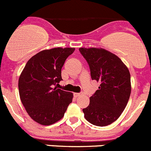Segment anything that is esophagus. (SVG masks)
<instances>
[{
  "instance_id": "obj_1",
  "label": "esophagus",
  "mask_w": 151,
  "mask_h": 151,
  "mask_svg": "<svg viewBox=\"0 0 151 151\" xmlns=\"http://www.w3.org/2000/svg\"><path fill=\"white\" fill-rule=\"evenodd\" d=\"M82 95V93H78V92H75V93H74V96H75L76 98H77V97L80 96V95Z\"/></svg>"
}]
</instances>
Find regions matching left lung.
Instances as JSON below:
<instances>
[{
  "label": "left lung",
  "mask_w": 151,
  "mask_h": 151,
  "mask_svg": "<svg viewBox=\"0 0 151 151\" xmlns=\"http://www.w3.org/2000/svg\"><path fill=\"white\" fill-rule=\"evenodd\" d=\"M90 68L91 78L101 83L83 109L84 117L97 126L117 120L124 111L131 91V75L126 65L114 53L101 47H80Z\"/></svg>",
  "instance_id": "1"
}]
</instances>
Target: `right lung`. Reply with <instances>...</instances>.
I'll return each mask as SVG.
<instances>
[{
    "instance_id": "add662e5",
    "label": "right lung",
    "mask_w": 151,
    "mask_h": 151,
    "mask_svg": "<svg viewBox=\"0 0 151 151\" xmlns=\"http://www.w3.org/2000/svg\"><path fill=\"white\" fill-rule=\"evenodd\" d=\"M74 47H54L33 56L18 81L20 98L28 115L43 126H50L64 117L73 94L53 88L62 78V68Z\"/></svg>"
}]
</instances>
